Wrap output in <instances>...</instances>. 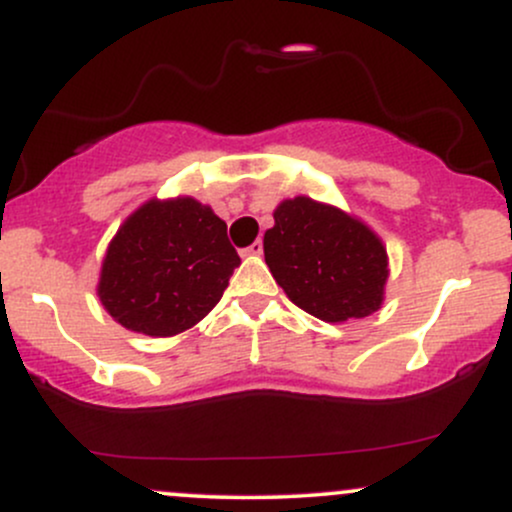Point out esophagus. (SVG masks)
Wrapping results in <instances>:
<instances>
[{"label": "esophagus", "instance_id": "obj_1", "mask_svg": "<svg viewBox=\"0 0 512 512\" xmlns=\"http://www.w3.org/2000/svg\"><path fill=\"white\" fill-rule=\"evenodd\" d=\"M243 255H248V257H260V255H262V243H260V240H255V243L248 245V248L243 250Z\"/></svg>", "mask_w": 512, "mask_h": 512}]
</instances>
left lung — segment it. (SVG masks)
Instances as JSON below:
<instances>
[{
    "mask_svg": "<svg viewBox=\"0 0 512 512\" xmlns=\"http://www.w3.org/2000/svg\"><path fill=\"white\" fill-rule=\"evenodd\" d=\"M264 260L286 296L325 322L358 320L383 305V240L332 204L284 199L264 233Z\"/></svg>",
    "mask_w": 512,
    "mask_h": 512,
    "instance_id": "left-lung-1",
    "label": "left lung"
}]
</instances>
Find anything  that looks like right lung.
Masks as SVG:
<instances>
[{
  "instance_id": "right-lung-1",
  "label": "right lung",
  "mask_w": 512,
  "mask_h": 512,
  "mask_svg": "<svg viewBox=\"0 0 512 512\" xmlns=\"http://www.w3.org/2000/svg\"><path fill=\"white\" fill-rule=\"evenodd\" d=\"M238 264L226 221L207 204L149 199L110 240L98 298L127 330L173 337L221 301Z\"/></svg>"
}]
</instances>
